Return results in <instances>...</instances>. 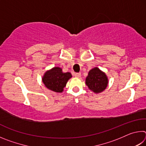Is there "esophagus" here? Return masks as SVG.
I'll use <instances>...</instances> for the list:
<instances>
[{
	"label": "esophagus",
	"instance_id": "34e87169",
	"mask_svg": "<svg viewBox=\"0 0 146 146\" xmlns=\"http://www.w3.org/2000/svg\"><path fill=\"white\" fill-rule=\"evenodd\" d=\"M74 75H75V76H76V77H80V76H81V73H75V74H74Z\"/></svg>",
	"mask_w": 146,
	"mask_h": 146
}]
</instances>
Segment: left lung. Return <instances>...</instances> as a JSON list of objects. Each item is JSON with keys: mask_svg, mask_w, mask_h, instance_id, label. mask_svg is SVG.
<instances>
[{"mask_svg": "<svg viewBox=\"0 0 146 146\" xmlns=\"http://www.w3.org/2000/svg\"><path fill=\"white\" fill-rule=\"evenodd\" d=\"M108 80L106 74L95 68L90 71L86 79V84L90 90L98 93L103 91L108 86Z\"/></svg>", "mask_w": 146, "mask_h": 146, "instance_id": "1", "label": "left lung"}]
</instances>
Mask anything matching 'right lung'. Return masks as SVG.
<instances>
[{"instance_id":"1","label":"right lung","mask_w":146,"mask_h":146,"mask_svg":"<svg viewBox=\"0 0 146 146\" xmlns=\"http://www.w3.org/2000/svg\"><path fill=\"white\" fill-rule=\"evenodd\" d=\"M71 76L70 73H63L61 68L55 67L46 71L42 78V82L49 90L60 93Z\"/></svg>"}]
</instances>
